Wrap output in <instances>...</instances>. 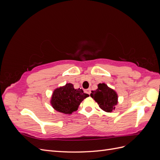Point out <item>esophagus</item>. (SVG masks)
<instances>
[{
    "label": "esophagus",
    "instance_id": "esophagus-1",
    "mask_svg": "<svg viewBox=\"0 0 160 160\" xmlns=\"http://www.w3.org/2000/svg\"><path fill=\"white\" fill-rule=\"evenodd\" d=\"M85 92L88 94H89V95H90L91 94V89H86L85 90Z\"/></svg>",
    "mask_w": 160,
    "mask_h": 160
}]
</instances>
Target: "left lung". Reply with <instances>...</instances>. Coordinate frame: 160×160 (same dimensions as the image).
Listing matches in <instances>:
<instances>
[{
    "mask_svg": "<svg viewBox=\"0 0 160 160\" xmlns=\"http://www.w3.org/2000/svg\"><path fill=\"white\" fill-rule=\"evenodd\" d=\"M98 87V89L91 91L90 96L101 109L108 113L112 112L118 103V93L105 83H99Z\"/></svg>",
    "mask_w": 160,
    "mask_h": 160,
    "instance_id": "1",
    "label": "left lung"
}]
</instances>
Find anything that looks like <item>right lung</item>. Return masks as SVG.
Returning <instances> with one entry per match:
<instances>
[{
	"mask_svg": "<svg viewBox=\"0 0 160 160\" xmlns=\"http://www.w3.org/2000/svg\"><path fill=\"white\" fill-rule=\"evenodd\" d=\"M89 95L81 89H75L73 85L67 83L53 91L51 104L55 110L64 114H71L78 109L80 103Z\"/></svg>",
	"mask_w": 160,
	"mask_h": 160,
	"instance_id": "obj_1",
	"label": "right lung"
}]
</instances>
